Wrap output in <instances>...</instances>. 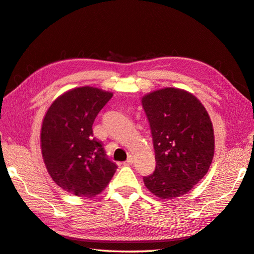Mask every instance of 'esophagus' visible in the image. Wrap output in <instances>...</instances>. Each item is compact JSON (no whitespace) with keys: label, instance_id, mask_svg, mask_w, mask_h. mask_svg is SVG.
Returning a JSON list of instances; mask_svg holds the SVG:
<instances>
[{"label":"esophagus","instance_id":"1","mask_svg":"<svg viewBox=\"0 0 254 254\" xmlns=\"http://www.w3.org/2000/svg\"><path fill=\"white\" fill-rule=\"evenodd\" d=\"M133 163H134V158L132 156H130L126 162H124V165H132Z\"/></svg>","mask_w":254,"mask_h":254}]
</instances>
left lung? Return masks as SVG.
Here are the masks:
<instances>
[{"label":"left lung","mask_w":254,"mask_h":254,"mask_svg":"<svg viewBox=\"0 0 254 254\" xmlns=\"http://www.w3.org/2000/svg\"><path fill=\"white\" fill-rule=\"evenodd\" d=\"M150 122L155 171L143 181L162 199L181 197L206 175L215 153L209 114L185 90L164 88L142 98Z\"/></svg>","instance_id":"8db88e82"}]
</instances>
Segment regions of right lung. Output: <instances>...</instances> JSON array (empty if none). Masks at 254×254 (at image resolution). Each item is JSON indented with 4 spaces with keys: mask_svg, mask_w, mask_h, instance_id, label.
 <instances>
[{
    "mask_svg": "<svg viewBox=\"0 0 254 254\" xmlns=\"http://www.w3.org/2000/svg\"><path fill=\"white\" fill-rule=\"evenodd\" d=\"M112 96L93 87L74 88L59 96L44 117V163L53 181L74 196L100 193L118 168L92 132L94 119Z\"/></svg>",
    "mask_w": 254,
    "mask_h": 254,
    "instance_id": "right-lung-1",
    "label": "right lung"
}]
</instances>
